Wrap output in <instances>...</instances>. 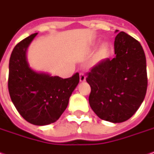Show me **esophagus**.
I'll list each match as a JSON object with an SVG mask.
<instances>
[{
  "instance_id": "1",
  "label": "esophagus",
  "mask_w": 154,
  "mask_h": 154,
  "mask_svg": "<svg viewBox=\"0 0 154 154\" xmlns=\"http://www.w3.org/2000/svg\"><path fill=\"white\" fill-rule=\"evenodd\" d=\"M79 81L80 82H85V75L83 73H80L79 74Z\"/></svg>"
}]
</instances>
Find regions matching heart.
<instances>
[{"instance_id": "b5f03b06", "label": "heart", "mask_w": 154, "mask_h": 154, "mask_svg": "<svg viewBox=\"0 0 154 154\" xmlns=\"http://www.w3.org/2000/svg\"><path fill=\"white\" fill-rule=\"evenodd\" d=\"M111 47L108 42H103L99 46L98 49L95 54V61L96 62H102L107 59L110 55Z\"/></svg>"}]
</instances>
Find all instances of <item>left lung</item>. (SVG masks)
Segmentation results:
<instances>
[{
    "instance_id": "8db88e82",
    "label": "left lung",
    "mask_w": 154,
    "mask_h": 154,
    "mask_svg": "<svg viewBox=\"0 0 154 154\" xmlns=\"http://www.w3.org/2000/svg\"><path fill=\"white\" fill-rule=\"evenodd\" d=\"M114 52L113 59L107 58L92 68L86 81L91 89L89 103L94 113L106 121L122 123L145 98L147 64L141 44L125 32L115 37Z\"/></svg>"
}]
</instances>
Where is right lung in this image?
I'll return each instance as SVG.
<instances>
[{
	"mask_svg": "<svg viewBox=\"0 0 154 154\" xmlns=\"http://www.w3.org/2000/svg\"><path fill=\"white\" fill-rule=\"evenodd\" d=\"M37 35L28 36L14 47L9 60L8 91L12 103L26 121L35 125L56 122L68 107L72 92L79 81L76 73L63 79L29 67L27 50Z\"/></svg>",
	"mask_w": 154,
	"mask_h": 154,
	"instance_id": "obj_1",
	"label": "right lung"
}]
</instances>
